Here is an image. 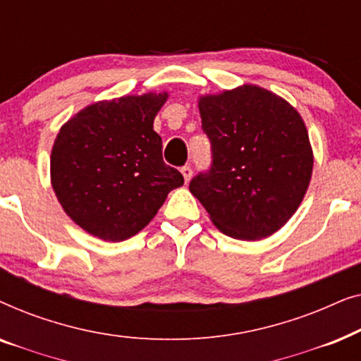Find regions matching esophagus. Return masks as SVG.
<instances>
[{"instance_id":"obj_1","label":"esophagus","mask_w":361,"mask_h":361,"mask_svg":"<svg viewBox=\"0 0 361 361\" xmlns=\"http://www.w3.org/2000/svg\"><path fill=\"white\" fill-rule=\"evenodd\" d=\"M180 172H182V176H184L185 184H189V180H190V177H192V167L190 166H184L180 169Z\"/></svg>"}]
</instances>
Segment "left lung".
Here are the masks:
<instances>
[{
    "label": "left lung",
    "instance_id": "left-lung-1",
    "mask_svg": "<svg viewBox=\"0 0 361 361\" xmlns=\"http://www.w3.org/2000/svg\"><path fill=\"white\" fill-rule=\"evenodd\" d=\"M199 111L214 161L192 179V195L226 236L256 241L276 233L299 209L312 177L302 116L253 83L200 95Z\"/></svg>",
    "mask_w": 361,
    "mask_h": 361
}]
</instances>
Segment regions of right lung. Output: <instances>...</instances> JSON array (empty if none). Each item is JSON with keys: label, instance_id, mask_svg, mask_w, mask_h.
I'll list each match as a JSON object with an SVG mask.
<instances>
[{"label": "right lung", "instance_id": "1", "mask_svg": "<svg viewBox=\"0 0 361 361\" xmlns=\"http://www.w3.org/2000/svg\"><path fill=\"white\" fill-rule=\"evenodd\" d=\"M169 93L95 102L63 123L51 151V184L75 224L103 241L131 238L184 184L162 161L152 130Z\"/></svg>", "mask_w": 361, "mask_h": 361}]
</instances>
